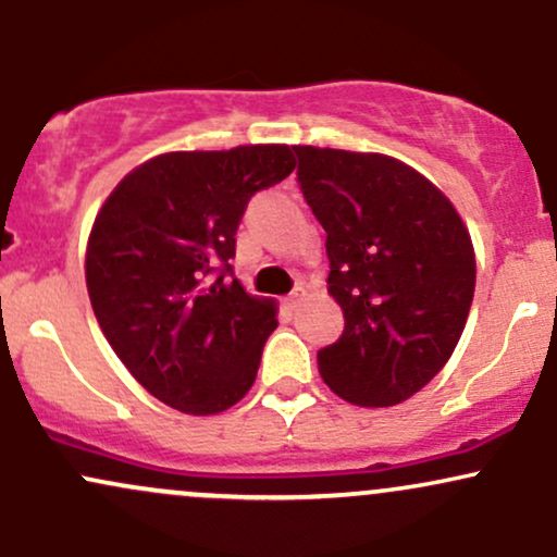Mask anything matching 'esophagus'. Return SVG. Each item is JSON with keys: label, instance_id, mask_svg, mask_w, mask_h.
Returning a JSON list of instances; mask_svg holds the SVG:
<instances>
[{"label": "esophagus", "instance_id": "34e87169", "mask_svg": "<svg viewBox=\"0 0 557 557\" xmlns=\"http://www.w3.org/2000/svg\"><path fill=\"white\" fill-rule=\"evenodd\" d=\"M300 296H304V287H296V290H293L290 296L285 298V306H287V309H296L298 300H300Z\"/></svg>", "mask_w": 557, "mask_h": 557}]
</instances>
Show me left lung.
Instances as JSON below:
<instances>
[{
  "instance_id": "1",
  "label": "left lung",
  "mask_w": 557,
  "mask_h": 557,
  "mask_svg": "<svg viewBox=\"0 0 557 557\" xmlns=\"http://www.w3.org/2000/svg\"><path fill=\"white\" fill-rule=\"evenodd\" d=\"M306 203L327 233L330 293L345 327L317 354L356 406H398L456 350L474 300L471 235L417 170L385 154L293 146Z\"/></svg>"
}]
</instances>
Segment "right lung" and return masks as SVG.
I'll use <instances>...</instances> for the list:
<instances>
[{
    "label": "right lung",
    "instance_id": "right-lung-1",
    "mask_svg": "<svg viewBox=\"0 0 557 557\" xmlns=\"http://www.w3.org/2000/svg\"><path fill=\"white\" fill-rule=\"evenodd\" d=\"M296 170L290 146L170 151L120 181L96 214L86 285L127 372L183 413H220L257 380L277 306L233 277L257 190Z\"/></svg>",
    "mask_w": 557,
    "mask_h": 557
}]
</instances>
